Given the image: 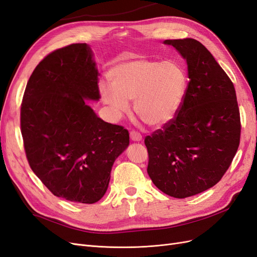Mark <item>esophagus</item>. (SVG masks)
<instances>
[{"instance_id": "esophagus-1", "label": "esophagus", "mask_w": 257, "mask_h": 257, "mask_svg": "<svg viewBox=\"0 0 257 257\" xmlns=\"http://www.w3.org/2000/svg\"><path fill=\"white\" fill-rule=\"evenodd\" d=\"M130 139L132 141H135V142H138V141L142 140V136H141L140 132H138L136 130H131L130 131Z\"/></svg>"}]
</instances>
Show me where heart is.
I'll return each mask as SVG.
<instances>
[{
  "instance_id": "1",
  "label": "heart",
  "mask_w": 257,
  "mask_h": 257,
  "mask_svg": "<svg viewBox=\"0 0 257 257\" xmlns=\"http://www.w3.org/2000/svg\"><path fill=\"white\" fill-rule=\"evenodd\" d=\"M110 85L101 84L99 92L114 118L129 109L135 100V112L146 125L161 126L175 117L184 103L189 78L183 65L137 59L122 62L107 72Z\"/></svg>"
}]
</instances>
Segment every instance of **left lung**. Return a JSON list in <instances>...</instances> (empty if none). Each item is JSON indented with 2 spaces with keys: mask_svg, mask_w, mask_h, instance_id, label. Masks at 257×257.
<instances>
[{
  "mask_svg": "<svg viewBox=\"0 0 257 257\" xmlns=\"http://www.w3.org/2000/svg\"><path fill=\"white\" fill-rule=\"evenodd\" d=\"M184 56L189 85L175 117L144 140L147 173L165 194L185 198L218 184L240 143V113L233 82L193 38L164 40Z\"/></svg>",
  "mask_w": 257,
  "mask_h": 257,
  "instance_id": "left-lung-1",
  "label": "left lung"
}]
</instances>
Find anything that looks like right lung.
<instances>
[{
	"label": "right lung",
	"instance_id": "1",
	"mask_svg": "<svg viewBox=\"0 0 257 257\" xmlns=\"http://www.w3.org/2000/svg\"><path fill=\"white\" fill-rule=\"evenodd\" d=\"M99 98L86 44L49 53L24 90L20 126L30 167L53 195L70 202L100 200L115 159L129 145L127 129L103 121L86 104Z\"/></svg>",
	"mask_w": 257,
	"mask_h": 257
}]
</instances>
